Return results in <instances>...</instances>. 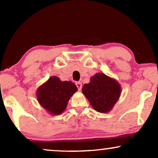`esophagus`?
Segmentation results:
<instances>
[{
	"label": "esophagus",
	"instance_id": "esophagus-1",
	"mask_svg": "<svg viewBox=\"0 0 158 158\" xmlns=\"http://www.w3.org/2000/svg\"><path fill=\"white\" fill-rule=\"evenodd\" d=\"M75 85H76L77 89H78V90H81L82 89V83H81V82H80V81L76 82V83H75Z\"/></svg>",
	"mask_w": 158,
	"mask_h": 158
}]
</instances>
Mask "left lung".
I'll return each mask as SVG.
<instances>
[{
  "label": "left lung",
  "mask_w": 158,
  "mask_h": 158,
  "mask_svg": "<svg viewBox=\"0 0 158 158\" xmlns=\"http://www.w3.org/2000/svg\"><path fill=\"white\" fill-rule=\"evenodd\" d=\"M83 93L96 111L106 113L119 98L121 87L115 80L103 73H97L89 83L83 85Z\"/></svg>",
  "instance_id": "obj_1"
}]
</instances>
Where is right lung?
Listing matches in <instances>:
<instances>
[{"label":"right lung","mask_w":158,"mask_h":158,"mask_svg":"<svg viewBox=\"0 0 158 158\" xmlns=\"http://www.w3.org/2000/svg\"><path fill=\"white\" fill-rule=\"evenodd\" d=\"M77 91L70 81H61L59 77H49L48 81L37 90V99L42 107L53 115L60 114L65 109L69 99Z\"/></svg>","instance_id":"obj_1"}]
</instances>
